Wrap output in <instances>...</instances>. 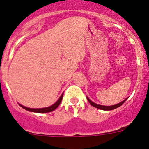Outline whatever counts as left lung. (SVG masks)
I'll use <instances>...</instances> for the list:
<instances>
[{
    "label": "left lung",
    "mask_w": 149,
    "mask_h": 149,
    "mask_svg": "<svg viewBox=\"0 0 149 149\" xmlns=\"http://www.w3.org/2000/svg\"><path fill=\"white\" fill-rule=\"evenodd\" d=\"M127 99V98H126V99H125L124 101H122V102H120V103L117 104L112 105V106H104V105L97 104L93 102V101H91L89 98H87V100L89 101V104H90L92 106H93L94 107H96V108L100 109V110H114V109H116V108H118L119 107L122 106V105L124 104V102H125V101Z\"/></svg>",
    "instance_id": "obj_1"
}]
</instances>
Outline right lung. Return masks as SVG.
<instances>
[{"label": "right lung", "mask_w": 149, "mask_h": 149, "mask_svg": "<svg viewBox=\"0 0 149 149\" xmlns=\"http://www.w3.org/2000/svg\"><path fill=\"white\" fill-rule=\"evenodd\" d=\"M63 93L61 95V96L60 97L57 101H56V103L54 104L53 105H51V106L48 107H44V108H36V109H34V108H29V107H24L23 105H21L20 106L22 107V108H24V110H27L28 111L30 112H34V113H49V112L53 111L55 109L57 108V107L60 105V104L61 103V101L63 99Z\"/></svg>", "instance_id": "obj_1"}]
</instances>
